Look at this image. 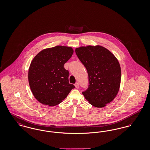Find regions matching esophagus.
Returning a JSON list of instances; mask_svg holds the SVG:
<instances>
[{
    "label": "esophagus",
    "mask_w": 150,
    "mask_h": 150,
    "mask_svg": "<svg viewBox=\"0 0 150 150\" xmlns=\"http://www.w3.org/2000/svg\"><path fill=\"white\" fill-rule=\"evenodd\" d=\"M75 87H76V88H79V84L78 83H76L75 84Z\"/></svg>",
    "instance_id": "34e87169"
}]
</instances>
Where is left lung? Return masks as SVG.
I'll return each mask as SVG.
<instances>
[{
	"instance_id": "left-lung-1",
	"label": "left lung",
	"mask_w": 150,
	"mask_h": 150,
	"mask_svg": "<svg viewBox=\"0 0 150 150\" xmlns=\"http://www.w3.org/2000/svg\"><path fill=\"white\" fill-rule=\"evenodd\" d=\"M75 53L88 74L89 86L82 93L96 107H103L114 99L121 81V68L114 55L106 48L81 47Z\"/></svg>"
}]
</instances>
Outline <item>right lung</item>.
<instances>
[{
  "instance_id": "obj_1",
  "label": "right lung",
  "mask_w": 150,
  "mask_h": 150,
  "mask_svg": "<svg viewBox=\"0 0 150 150\" xmlns=\"http://www.w3.org/2000/svg\"><path fill=\"white\" fill-rule=\"evenodd\" d=\"M73 52L71 47L58 45L42 50L33 59L28 74L29 85L41 103L56 106L75 88L69 83V72L64 67Z\"/></svg>"
}]
</instances>
